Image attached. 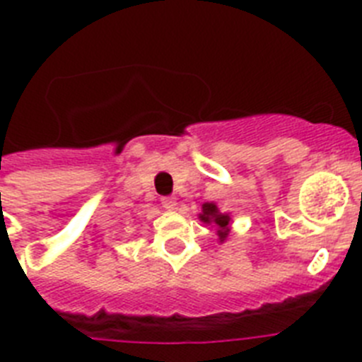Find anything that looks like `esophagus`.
Returning <instances> with one entry per match:
<instances>
[{"mask_svg": "<svg viewBox=\"0 0 362 362\" xmlns=\"http://www.w3.org/2000/svg\"><path fill=\"white\" fill-rule=\"evenodd\" d=\"M161 204H163V209L166 210H174L175 206H177V201H175V197H161Z\"/></svg>", "mask_w": 362, "mask_h": 362, "instance_id": "esophagus-1", "label": "esophagus"}]
</instances>
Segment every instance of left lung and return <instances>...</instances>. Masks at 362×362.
Here are the masks:
<instances>
[{"mask_svg":"<svg viewBox=\"0 0 362 362\" xmlns=\"http://www.w3.org/2000/svg\"><path fill=\"white\" fill-rule=\"evenodd\" d=\"M203 212L199 214V219L203 221V223H214V225H217V235H219V241L223 243L226 239V235H228L230 228V216L228 214H221L219 209H217V204L214 203H204L203 206Z\"/></svg>","mask_w":362,"mask_h":362,"instance_id":"obj_1","label":"left lung"}]
</instances>
